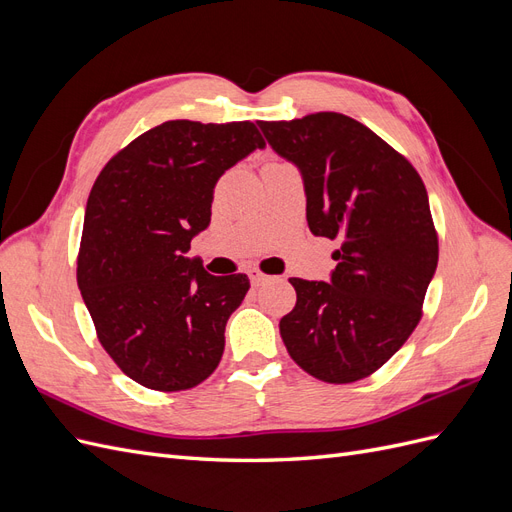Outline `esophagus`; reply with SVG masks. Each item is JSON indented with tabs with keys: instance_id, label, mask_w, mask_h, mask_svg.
<instances>
[{
	"instance_id": "34e87169",
	"label": "esophagus",
	"mask_w": 512,
	"mask_h": 512,
	"mask_svg": "<svg viewBox=\"0 0 512 512\" xmlns=\"http://www.w3.org/2000/svg\"><path fill=\"white\" fill-rule=\"evenodd\" d=\"M250 282H252V286H260V284H265L267 282V275L262 273V271H258V269H250Z\"/></svg>"
}]
</instances>
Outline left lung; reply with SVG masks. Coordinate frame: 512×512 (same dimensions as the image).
I'll use <instances>...</instances> for the list:
<instances>
[{
	"label": "left lung",
	"instance_id": "8db88e82",
	"mask_svg": "<svg viewBox=\"0 0 512 512\" xmlns=\"http://www.w3.org/2000/svg\"><path fill=\"white\" fill-rule=\"evenodd\" d=\"M269 145L303 173L307 224L337 239L327 282L297 290L280 333L292 361L329 384L378 371L423 318L438 267V230L425 183L406 156L342 113L258 121Z\"/></svg>",
	"mask_w": 512,
	"mask_h": 512
}]
</instances>
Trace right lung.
<instances>
[{"mask_svg": "<svg viewBox=\"0 0 512 512\" xmlns=\"http://www.w3.org/2000/svg\"><path fill=\"white\" fill-rule=\"evenodd\" d=\"M258 147L252 121H164L117 151L91 188L76 282L102 348L145 389H194L222 361L250 280L209 275L183 254L211 222L224 170Z\"/></svg>", "mask_w": 512, "mask_h": 512, "instance_id": "1", "label": "right lung"}]
</instances>
